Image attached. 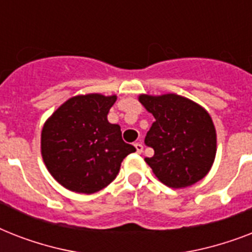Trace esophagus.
Masks as SVG:
<instances>
[{
    "label": "esophagus",
    "instance_id": "34e87169",
    "mask_svg": "<svg viewBox=\"0 0 252 252\" xmlns=\"http://www.w3.org/2000/svg\"><path fill=\"white\" fill-rule=\"evenodd\" d=\"M134 148H136V152L140 154H141L142 150H144V146H142L141 142H136V144H134Z\"/></svg>",
    "mask_w": 252,
    "mask_h": 252
}]
</instances>
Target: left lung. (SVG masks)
<instances>
[{
  "mask_svg": "<svg viewBox=\"0 0 252 252\" xmlns=\"http://www.w3.org/2000/svg\"><path fill=\"white\" fill-rule=\"evenodd\" d=\"M141 104L156 122L146 133L145 144L154 156L145 162L162 183L171 188L188 187L211 170L216 157V129L207 111L176 94H142Z\"/></svg>",
  "mask_w": 252,
  "mask_h": 252,
  "instance_id": "obj_1",
  "label": "left lung"
}]
</instances>
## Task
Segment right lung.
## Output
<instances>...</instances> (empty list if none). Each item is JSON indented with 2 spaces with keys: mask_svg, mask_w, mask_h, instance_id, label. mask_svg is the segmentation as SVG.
Returning <instances> with one entry per match:
<instances>
[{
  "mask_svg": "<svg viewBox=\"0 0 252 252\" xmlns=\"http://www.w3.org/2000/svg\"><path fill=\"white\" fill-rule=\"evenodd\" d=\"M116 95H77L61 104L41 130V156L55 179L73 192L94 193L116 178L123 159L136 152L107 120Z\"/></svg>",
  "mask_w": 252,
  "mask_h": 252,
  "instance_id": "add662e5",
  "label": "right lung"
}]
</instances>
